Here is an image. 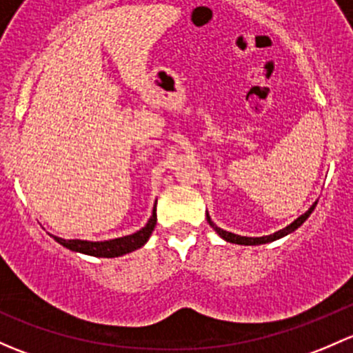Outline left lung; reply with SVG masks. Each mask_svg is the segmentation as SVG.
<instances>
[{"instance_id":"left-lung-1","label":"left lung","mask_w":353,"mask_h":353,"mask_svg":"<svg viewBox=\"0 0 353 353\" xmlns=\"http://www.w3.org/2000/svg\"><path fill=\"white\" fill-rule=\"evenodd\" d=\"M316 203H318V202H314V203H312V205L310 207V209H307L306 212L303 214V216H299V217H297V219L294 221L292 224H289V226L284 228V230H281V231L274 232V234H270V236H261V238H246V236L232 234V232H230V231H224V230H221V228H217L216 224H214L212 221H210L209 214H207V223H209L210 226L214 228V231H216L217 234L221 236V238H223V239H226V241H230V243H236V245H263V243H270V241H275V239H279V238H282V236L289 234V232L296 231L297 228H299L301 224H303L304 221H306L307 217L311 216V212H312V210H314Z\"/></svg>"}]
</instances>
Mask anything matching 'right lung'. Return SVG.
<instances>
[{"label": "right lung", "instance_id": "add662e5", "mask_svg": "<svg viewBox=\"0 0 353 353\" xmlns=\"http://www.w3.org/2000/svg\"><path fill=\"white\" fill-rule=\"evenodd\" d=\"M156 226V205L152 209V216L148 221L146 226L141 231L134 232V234L123 236V238H115L108 239V241H83V239H63L52 236L59 245L66 246L71 252L85 253V255L92 256H100V258H114V256H122L125 253L134 252V250L141 248V246L146 245V241L150 239L152 230Z\"/></svg>", "mask_w": 353, "mask_h": 353}]
</instances>
